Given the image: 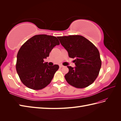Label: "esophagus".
Instances as JSON below:
<instances>
[{
    "label": "esophagus",
    "mask_w": 121,
    "mask_h": 121,
    "mask_svg": "<svg viewBox=\"0 0 121 121\" xmlns=\"http://www.w3.org/2000/svg\"><path fill=\"white\" fill-rule=\"evenodd\" d=\"M64 67L63 65H60V68H62V67Z\"/></svg>",
    "instance_id": "esophagus-1"
}]
</instances>
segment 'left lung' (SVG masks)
<instances>
[{"label": "left lung", "mask_w": 121, "mask_h": 121, "mask_svg": "<svg viewBox=\"0 0 121 121\" xmlns=\"http://www.w3.org/2000/svg\"><path fill=\"white\" fill-rule=\"evenodd\" d=\"M61 44L67 51L76 67L67 66L65 78L68 84L78 88L92 84L98 77L101 66L99 51L92 42L80 35L58 37Z\"/></svg>", "instance_id": "8db88e82"}]
</instances>
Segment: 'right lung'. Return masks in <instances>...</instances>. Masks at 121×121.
<instances>
[{"instance_id":"add662e5","label":"right lung","mask_w":121,"mask_h":121,"mask_svg":"<svg viewBox=\"0 0 121 121\" xmlns=\"http://www.w3.org/2000/svg\"><path fill=\"white\" fill-rule=\"evenodd\" d=\"M59 44L60 42L55 36L37 35L22 45L17 54L16 69L26 86L39 90L50 84L59 66H48L44 59L49 57L53 48Z\"/></svg>"}]
</instances>
